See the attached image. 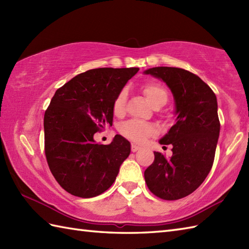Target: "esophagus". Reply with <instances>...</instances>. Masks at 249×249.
Wrapping results in <instances>:
<instances>
[{
	"instance_id": "1",
	"label": "esophagus",
	"mask_w": 249,
	"mask_h": 249,
	"mask_svg": "<svg viewBox=\"0 0 249 249\" xmlns=\"http://www.w3.org/2000/svg\"><path fill=\"white\" fill-rule=\"evenodd\" d=\"M140 150V146L139 145H137V144H131V152H137V151H139Z\"/></svg>"
}]
</instances>
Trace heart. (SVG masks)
Returning a JSON list of instances; mask_svg holds the SVG:
<instances>
[{"label":"heart","instance_id":"b5f03b06","mask_svg":"<svg viewBox=\"0 0 249 249\" xmlns=\"http://www.w3.org/2000/svg\"><path fill=\"white\" fill-rule=\"evenodd\" d=\"M143 93L149 103L154 107V106L161 102V100H167L168 95L166 89L157 83H149L144 86ZM126 97L127 93L125 89L121 91L118 96L115 97L113 103V112L116 115H120L124 112ZM120 131L122 135L127 137L130 140L136 142L144 141L147 137L154 135L156 133V128L154 125L143 123L140 121H127L121 125Z\"/></svg>","mask_w":249,"mask_h":249}]
</instances>
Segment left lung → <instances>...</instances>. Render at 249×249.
I'll use <instances>...</instances> for the list:
<instances>
[{
  "mask_svg": "<svg viewBox=\"0 0 249 249\" xmlns=\"http://www.w3.org/2000/svg\"><path fill=\"white\" fill-rule=\"evenodd\" d=\"M143 72L170 89L177 116L160 140L173 146L172 156L154 152V162L144 171L145 183L157 197L178 200L195 192L213 166L220 130L217 98L198 76L182 68L160 66Z\"/></svg>",
  "mask_w": 249,
  "mask_h": 249,
  "instance_id": "8db88e82",
  "label": "left lung"
}]
</instances>
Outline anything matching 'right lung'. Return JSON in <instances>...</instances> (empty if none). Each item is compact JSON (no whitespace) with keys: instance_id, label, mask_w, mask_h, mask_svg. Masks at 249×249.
Masks as SVG:
<instances>
[{"instance_id":"add662e5","label":"right lung","mask_w":249,"mask_h":249,"mask_svg":"<svg viewBox=\"0 0 249 249\" xmlns=\"http://www.w3.org/2000/svg\"><path fill=\"white\" fill-rule=\"evenodd\" d=\"M138 67H103L73 77L56 89L45 112V153L50 171L66 192L92 198L115 181L130 154L121 135L106 145L94 134L112 125L113 103Z\"/></svg>"}]
</instances>
